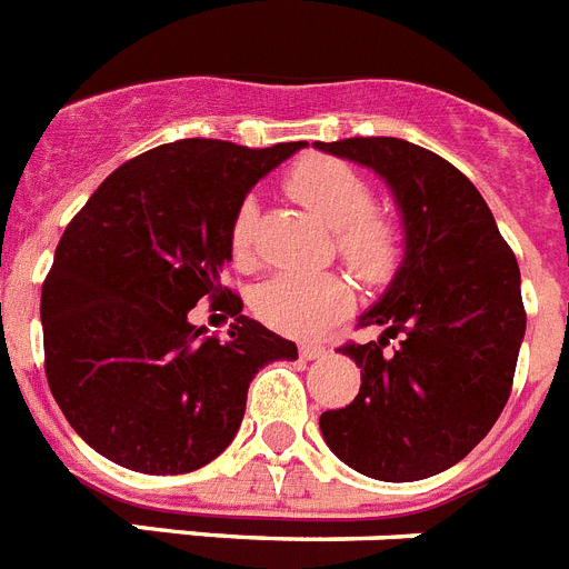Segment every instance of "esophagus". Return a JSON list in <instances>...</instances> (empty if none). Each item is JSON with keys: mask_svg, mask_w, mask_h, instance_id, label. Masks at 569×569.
<instances>
[{"mask_svg": "<svg viewBox=\"0 0 569 569\" xmlns=\"http://www.w3.org/2000/svg\"><path fill=\"white\" fill-rule=\"evenodd\" d=\"M327 356V347L323 343H300V358H307V361H315V358Z\"/></svg>", "mask_w": 569, "mask_h": 569, "instance_id": "esophagus-1", "label": "esophagus"}]
</instances>
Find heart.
Wrapping results in <instances>:
<instances>
[{
	"instance_id": "obj_1",
	"label": "heart",
	"mask_w": 569,
	"mask_h": 569,
	"mask_svg": "<svg viewBox=\"0 0 569 569\" xmlns=\"http://www.w3.org/2000/svg\"><path fill=\"white\" fill-rule=\"evenodd\" d=\"M286 190L336 231L338 254L365 283L393 277L402 260V231L373 208V188L356 167L332 156H309L286 176ZM257 204L242 202L231 226V254L246 262L254 248ZM352 307V289L336 271H277L257 286L254 312L286 336H318Z\"/></svg>"
}]
</instances>
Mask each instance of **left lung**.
<instances>
[{"instance_id":"8db88e82","label":"left lung","mask_w":569,"mask_h":569,"mask_svg":"<svg viewBox=\"0 0 569 569\" xmlns=\"http://www.w3.org/2000/svg\"><path fill=\"white\" fill-rule=\"evenodd\" d=\"M315 147L388 181L405 231L402 266L358 318L385 332L341 347L361 367V388L347 408L323 410L321 433L373 480H425L469 455L512 393L527 329L518 260L480 190L437 152L402 138ZM390 337L400 347L385 353Z\"/></svg>"}]
</instances>
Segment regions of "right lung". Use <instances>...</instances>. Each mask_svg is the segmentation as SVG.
I'll list each match as a JSON object with an SVG mask.
<instances>
[{
    "label": "right lung",
    "instance_id": "obj_1",
    "mask_svg": "<svg viewBox=\"0 0 569 569\" xmlns=\"http://www.w3.org/2000/svg\"><path fill=\"white\" fill-rule=\"evenodd\" d=\"M303 141L266 150L181 138L103 179L42 283L46 376L69 425L141 475L202 469L237 437L248 385L298 347L222 286L242 199ZM202 297L237 317L229 341L187 321Z\"/></svg>",
    "mask_w": 569,
    "mask_h": 569
}]
</instances>
